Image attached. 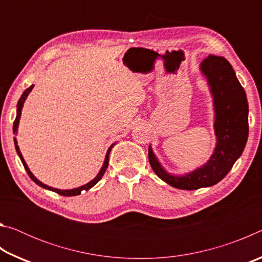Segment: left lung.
Returning <instances> with one entry per match:
<instances>
[{
    "label": "left lung",
    "mask_w": 262,
    "mask_h": 262,
    "mask_svg": "<svg viewBox=\"0 0 262 262\" xmlns=\"http://www.w3.org/2000/svg\"><path fill=\"white\" fill-rule=\"evenodd\" d=\"M214 99L217 143L205 165L185 176L167 173L149 147V163L159 178L179 189H199L219 183L241 157L248 137V104L232 66L222 56L209 55L201 62Z\"/></svg>",
    "instance_id": "obj_1"
}]
</instances>
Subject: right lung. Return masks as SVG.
I'll return each instance as SVG.
<instances>
[{
  "mask_svg": "<svg viewBox=\"0 0 262 262\" xmlns=\"http://www.w3.org/2000/svg\"><path fill=\"white\" fill-rule=\"evenodd\" d=\"M32 89H33V85H31L30 88L26 89V90L23 92V95H21L20 99L18 100V103H17V115H16V119H15V121H14V133H17V128H18V123H19V119H20V114H21V108H23V105H24V101H25V99H26V97L29 96V94L31 92V90H32ZM114 144H115V143H114ZM114 144H112V145H111V147L108 148L107 152H106V157H105V161H104L103 166H101L99 173L97 174V177H96L95 179H92V180L90 181V183H88L86 185H83V186H81V187H77V188H74V189H56V188L51 187V186H47V185H45V184H42L41 181H39V180H38L37 178H35V177L32 174V172L30 171V168L28 167V165H26V163H25V161H24L23 156H21V152H20V150H19V148H18V145H17V141H16V139H15V148H16V151H17V154H18L20 161H21V163H23V165H24V167H25L26 172H28V174H29L30 178L32 179L35 184L40 186V187L46 188V189H48V190H53V192H55V193L60 194V195H63V196H75V195H79V194H81L82 190H89L91 187H94V186H95L97 183H98V181H99L101 178H103V176H104V173H105L106 168H107V166H108V157H110L111 149L113 148Z\"/></svg>",
  "mask_w": 262,
  "mask_h": 262,
  "instance_id": "add662e5",
  "label": "right lung"
}]
</instances>
